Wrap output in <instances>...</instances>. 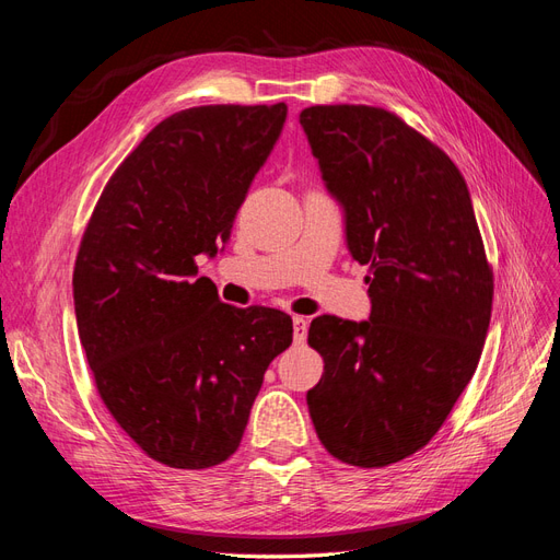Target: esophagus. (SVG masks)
Returning <instances> with one entry per match:
<instances>
[{"instance_id":"1","label":"esophagus","mask_w":560,"mask_h":560,"mask_svg":"<svg viewBox=\"0 0 560 560\" xmlns=\"http://www.w3.org/2000/svg\"><path fill=\"white\" fill-rule=\"evenodd\" d=\"M292 327H294V341H296V343L306 341V336H308V319L296 315V317L292 319Z\"/></svg>"}]
</instances>
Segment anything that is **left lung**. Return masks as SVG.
Listing matches in <instances>:
<instances>
[{"label":"left lung","mask_w":560,"mask_h":560,"mask_svg":"<svg viewBox=\"0 0 560 560\" xmlns=\"http://www.w3.org/2000/svg\"><path fill=\"white\" fill-rule=\"evenodd\" d=\"M346 243L369 266L371 315H319L308 343L325 374L306 401L334 457L385 467L425 446L477 371L493 306L469 189L455 163L399 116L366 105L303 109Z\"/></svg>","instance_id":"left-lung-1"}]
</instances>
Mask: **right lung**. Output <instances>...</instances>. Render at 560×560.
<instances>
[{
	"instance_id": "right-lung-1",
	"label": "right lung",
	"mask_w": 560,
	"mask_h": 560,
	"mask_svg": "<svg viewBox=\"0 0 560 560\" xmlns=\"http://www.w3.org/2000/svg\"><path fill=\"white\" fill-rule=\"evenodd\" d=\"M287 105H208L167 116L116 167L74 264V313L97 393L149 457L177 469L241 446L292 317L222 303L196 257L229 243Z\"/></svg>"
}]
</instances>
